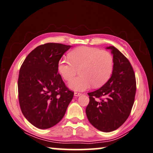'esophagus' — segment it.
I'll return each instance as SVG.
<instances>
[{
    "instance_id": "obj_1",
    "label": "esophagus",
    "mask_w": 153,
    "mask_h": 153,
    "mask_svg": "<svg viewBox=\"0 0 153 153\" xmlns=\"http://www.w3.org/2000/svg\"><path fill=\"white\" fill-rule=\"evenodd\" d=\"M74 95L75 96V97H79V96L82 95V93H80V92H75L74 93Z\"/></svg>"
}]
</instances>
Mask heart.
<instances>
[{
	"label": "heart",
	"mask_w": 153,
	"mask_h": 153,
	"mask_svg": "<svg viewBox=\"0 0 153 153\" xmlns=\"http://www.w3.org/2000/svg\"><path fill=\"white\" fill-rule=\"evenodd\" d=\"M68 59L70 61H60L58 70L66 81L71 80L80 70V76L69 83V87L75 91H85L92 85L95 88L101 87L113 73V57L107 51L81 46L71 51Z\"/></svg>",
	"instance_id": "b5f03b06"
}]
</instances>
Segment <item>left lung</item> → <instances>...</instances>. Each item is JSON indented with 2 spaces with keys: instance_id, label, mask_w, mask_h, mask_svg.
<instances>
[{
  "instance_id": "8db88e82",
  "label": "left lung",
  "mask_w": 153,
  "mask_h": 153,
  "mask_svg": "<svg viewBox=\"0 0 153 153\" xmlns=\"http://www.w3.org/2000/svg\"><path fill=\"white\" fill-rule=\"evenodd\" d=\"M107 49L113 54V74L97 90L87 93L89 102L86 108L89 123L101 131L117 129L127 120L135 99V73L129 61L113 46Z\"/></svg>"
}]
</instances>
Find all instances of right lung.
<instances>
[{
  "instance_id": "right-lung-1",
  "label": "right lung",
  "mask_w": 153,
  "mask_h": 153,
  "mask_svg": "<svg viewBox=\"0 0 153 153\" xmlns=\"http://www.w3.org/2000/svg\"><path fill=\"white\" fill-rule=\"evenodd\" d=\"M71 47L53 42L40 45L28 54L20 68V108L26 120L39 129L59 123L74 95L58 72L59 60Z\"/></svg>"
}]
</instances>
